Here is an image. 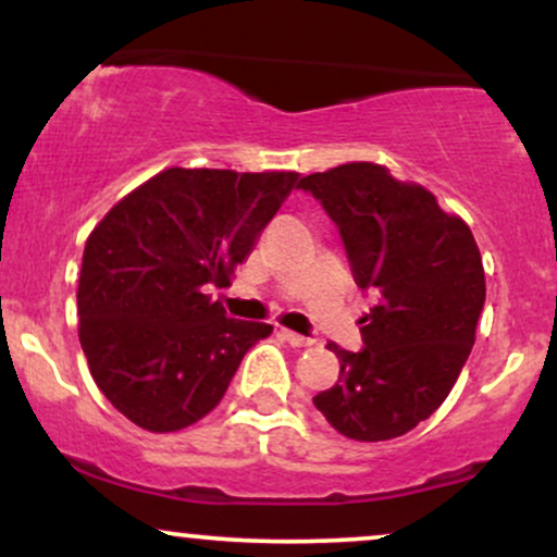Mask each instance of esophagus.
<instances>
[{
  "instance_id": "34e87169",
  "label": "esophagus",
  "mask_w": 557,
  "mask_h": 557,
  "mask_svg": "<svg viewBox=\"0 0 557 557\" xmlns=\"http://www.w3.org/2000/svg\"><path fill=\"white\" fill-rule=\"evenodd\" d=\"M280 335H283L285 341L293 345V348H306V345H311V343H314V341H311V337H306V335H298V332H293V330H280Z\"/></svg>"
}]
</instances>
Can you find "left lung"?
<instances>
[{
    "label": "left lung",
    "instance_id": "8db88e82",
    "mask_svg": "<svg viewBox=\"0 0 557 557\" xmlns=\"http://www.w3.org/2000/svg\"><path fill=\"white\" fill-rule=\"evenodd\" d=\"M298 188L322 203L356 285L376 296L359 354L330 343L341 376L314 406L350 440L400 437L437 411L474 345L484 309L474 235L430 190L372 162L314 172Z\"/></svg>",
    "mask_w": 557,
    "mask_h": 557
}]
</instances>
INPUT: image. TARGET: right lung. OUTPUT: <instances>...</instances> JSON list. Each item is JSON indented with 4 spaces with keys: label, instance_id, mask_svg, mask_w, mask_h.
Listing matches in <instances>:
<instances>
[{
    "label": "right lung",
    "instance_id": "add662e5",
    "mask_svg": "<svg viewBox=\"0 0 557 557\" xmlns=\"http://www.w3.org/2000/svg\"><path fill=\"white\" fill-rule=\"evenodd\" d=\"M298 172L170 168L88 235L81 348L107 400L140 430L177 432L222 400L272 324L227 317L212 287L248 259Z\"/></svg>",
    "mask_w": 557,
    "mask_h": 557
}]
</instances>
